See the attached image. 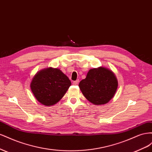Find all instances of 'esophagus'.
Segmentation results:
<instances>
[{"label": "esophagus", "mask_w": 152, "mask_h": 152, "mask_svg": "<svg viewBox=\"0 0 152 152\" xmlns=\"http://www.w3.org/2000/svg\"><path fill=\"white\" fill-rule=\"evenodd\" d=\"M79 80H75V81H73V85H77L78 83H79Z\"/></svg>", "instance_id": "esophagus-1"}]
</instances>
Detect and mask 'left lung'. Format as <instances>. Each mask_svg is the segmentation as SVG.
<instances>
[{
    "instance_id": "obj_1",
    "label": "left lung",
    "mask_w": 152,
    "mask_h": 152,
    "mask_svg": "<svg viewBox=\"0 0 152 152\" xmlns=\"http://www.w3.org/2000/svg\"><path fill=\"white\" fill-rule=\"evenodd\" d=\"M86 98L95 105L109 102L117 89L118 81L114 73L103 66L89 70L86 78L79 84Z\"/></svg>"
}]
</instances>
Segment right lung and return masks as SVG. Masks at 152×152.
Here are the masks:
<instances>
[{"mask_svg": "<svg viewBox=\"0 0 152 152\" xmlns=\"http://www.w3.org/2000/svg\"><path fill=\"white\" fill-rule=\"evenodd\" d=\"M71 84L68 77L59 69L49 67L36 73L30 83V88L38 102L50 106L63 97Z\"/></svg>", "mask_w": 152, "mask_h": 152, "instance_id": "1", "label": "right lung"}]
</instances>
